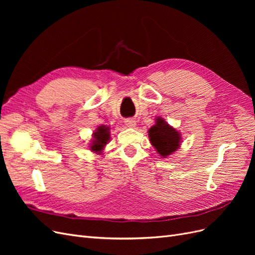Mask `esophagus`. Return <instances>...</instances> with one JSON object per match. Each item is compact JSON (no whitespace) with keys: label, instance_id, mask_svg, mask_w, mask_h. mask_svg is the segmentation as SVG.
I'll return each mask as SVG.
<instances>
[{"label":"esophagus","instance_id":"obj_1","mask_svg":"<svg viewBox=\"0 0 255 255\" xmlns=\"http://www.w3.org/2000/svg\"><path fill=\"white\" fill-rule=\"evenodd\" d=\"M125 123H126V126H127V127H128V128H134V127L136 126V121H135L134 119H132V118L126 119Z\"/></svg>","mask_w":255,"mask_h":255}]
</instances>
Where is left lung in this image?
Instances as JSON below:
<instances>
[{"mask_svg":"<svg viewBox=\"0 0 255 255\" xmlns=\"http://www.w3.org/2000/svg\"><path fill=\"white\" fill-rule=\"evenodd\" d=\"M150 141L160 156L167 157L177 150L181 143L179 132L161 118L156 119L155 126L149 129Z\"/></svg>","mask_w":255,"mask_h":255,"instance_id":"8db88e82","label":"left lung"}]
</instances>
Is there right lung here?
Segmentation results:
<instances>
[{
  "label": "right lung",
  "mask_w": 255,
  "mask_h": 255,
  "mask_svg": "<svg viewBox=\"0 0 255 255\" xmlns=\"http://www.w3.org/2000/svg\"><path fill=\"white\" fill-rule=\"evenodd\" d=\"M110 128L101 126L97 128L96 132L94 133V139H92V143L90 144V150L94 152H101L107 141L110 140Z\"/></svg>",
  "instance_id": "right-lung-1"
}]
</instances>
